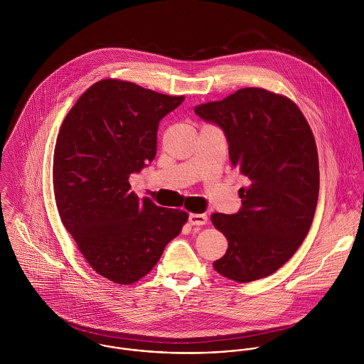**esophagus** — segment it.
Returning <instances> with one entry per match:
<instances>
[{"label":"esophagus","mask_w":364,"mask_h":364,"mask_svg":"<svg viewBox=\"0 0 364 364\" xmlns=\"http://www.w3.org/2000/svg\"><path fill=\"white\" fill-rule=\"evenodd\" d=\"M189 223L192 225H205L208 223V215L206 214H191L189 215Z\"/></svg>","instance_id":"1"}]
</instances>
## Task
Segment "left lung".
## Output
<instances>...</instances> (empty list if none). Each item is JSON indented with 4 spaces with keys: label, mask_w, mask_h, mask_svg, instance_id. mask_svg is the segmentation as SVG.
Returning <instances> with one entry per match:
<instances>
[{
    "label": "left lung",
    "mask_w": 364,
    "mask_h": 364,
    "mask_svg": "<svg viewBox=\"0 0 364 364\" xmlns=\"http://www.w3.org/2000/svg\"><path fill=\"white\" fill-rule=\"evenodd\" d=\"M195 112L224 130L230 161L250 182L238 191V213L210 217L228 241L213 266L238 283L270 276L296 254L315 214L319 164L311 127L290 98L257 87Z\"/></svg>",
    "instance_id": "8db88e82"
}]
</instances>
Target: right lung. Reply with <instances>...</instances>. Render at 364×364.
<instances>
[{
	"label": "right lung",
	"mask_w": 364,
	"mask_h": 364,
	"mask_svg": "<svg viewBox=\"0 0 364 364\" xmlns=\"http://www.w3.org/2000/svg\"><path fill=\"white\" fill-rule=\"evenodd\" d=\"M106 78L67 113L53 156L58 215L90 266L117 284L149 274L189 214L130 192L129 176L156 154L159 120L183 102Z\"/></svg>",
	"instance_id": "obj_1"
}]
</instances>
